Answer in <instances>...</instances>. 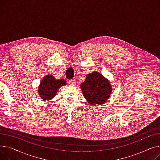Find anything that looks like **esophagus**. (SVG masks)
I'll list each match as a JSON object with an SVG mask.
<instances>
[{"label": "esophagus", "mask_w": 160, "mask_h": 160, "mask_svg": "<svg viewBox=\"0 0 160 160\" xmlns=\"http://www.w3.org/2000/svg\"><path fill=\"white\" fill-rule=\"evenodd\" d=\"M69 84L70 86H75L76 85V82L72 80H71L69 81Z\"/></svg>", "instance_id": "1"}]
</instances>
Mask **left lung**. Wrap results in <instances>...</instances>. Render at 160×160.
I'll list each match as a JSON object with an SVG mask.
<instances>
[{
  "label": "left lung",
  "instance_id": "obj_1",
  "mask_svg": "<svg viewBox=\"0 0 160 160\" xmlns=\"http://www.w3.org/2000/svg\"><path fill=\"white\" fill-rule=\"evenodd\" d=\"M80 88L86 101L91 106L105 104L112 91L110 82L97 71L88 74Z\"/></svg>",
  "mask_w": 160,
  "mask_h": 160
}]
</instances>
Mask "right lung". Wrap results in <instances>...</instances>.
Instances as JSON below:
<instances>
[{
    "mask_svg": "<svg viewBox=\"0 0 160 160\" xmlns=\"http://www.w3.org/2000/svg\"><path fill=\"white\" fill-rule=\"evenodd\" d=\"M66 85L63 79H56L52 75H46L41 81L38 93L39 97L45 101L52 100L56 95L60 87Z\"/></svg>",
    "mask_w": 160,
    "mask_h": 160,
    "instance_id": "add662e5",
    "label": "right lung"
}]
</instances>
